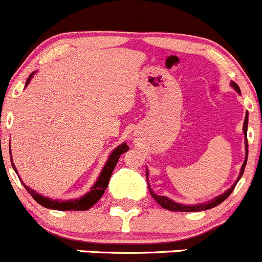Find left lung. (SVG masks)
Here are the masks:
<instances>
[{"label":"left lung","mask_w":262,"mask_h":262,"mask_svg":"<svg viewBox=\"0 0 262 262\" xmlns=\"http://www.w3.org/2000/svg\"><path fill=\"white\" fill-rule=\"evenodd\" d=\"M230 85H232L233 88H234L235 91H237L238 93H241V90L239 87H238L237 83L232 82L230 83ZM247 128H248V113L246 114V118H245V123H243V134H245V147H246V157H245V161H243L242 164V167H241V171H239V175H238L237 180L234 182V184L232 185V187L229 188V189L225 190L224 193H222V194L216 195L215 199L210 200V201L207 202H204V204H195V205H183V204H178V202L172 201V200L167 199L166 195H159L156 194V193L154 192V190L151 189V187H149V183H148V170L146 169V177H147V183H148V189H149V193H151L152 199L156 200L157 204L160 205L161 207H164V209L166 210H170V211H180V212H195V211H204V210H209V209H212V207L217 206V205L222 204L223 201H225V200L229 197L230 193L233 192V189L235 188V185H237L238 180L242 178L243 175V171H245V167H246V164H247V157H248V143H247Z\"/></svg>","instance_id":"left-lung-1"}]
</instances>
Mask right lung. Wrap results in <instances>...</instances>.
Wrapping results in <instances>:
<instances>
[{
	"label": "right lung",
	"instance_id": "add662e5",
	"mask_svg": "<svg viewBox=\"0 0 262 262\" xmlns=\"http://www.w3.org/2000/svg\"><path fill=\"white\" fill-rule=\"evenodd\" d=\"M34 74H35V72L32 73V74L29 75V78L27 79V83H25V87H28V84H29V82L32 80L33 75ZM128 149H129V146L125 143V142H124V143L119 144V146L116 147L113 152H111L110 156H108V159H107V161H106L105 166L102 167V171H101V174L98 175L97 180H96V183L93 184V187L91 188L90 192H87L84 195L79 197V199L67 200V201L52 200V199H50V197H45L43 194H39V193L35 192L34 189H32L30 187L25 185L23 182L21 183H23V185L25 187V189L30 193V195H32L33 199H34L38 204L42 205L43 207H46V209L60 210V211H72V210H74V211H85V210H90L91 207H92L93 205H95L96 202L101 199V197H102V194L105 193L106 188H107L108 182H110L111 174H113L114 169H115L116 164H118L119 159H120V155L124 154V152H126ZM10 159H11L12 167H14V170L16 171V174H17L16 167H15L14 162H12L11 151H10Z\"/></svg>",
	"mask_w": 262,
	"mask_h": 262
}]
</instances>
